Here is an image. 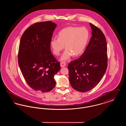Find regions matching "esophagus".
<instances>
[{
	"label": "esophagus",
	"mask_w": 126,
	"mask_h": 126,
	"mask_svg": "<svg viewBox=\"0 0 126 126\" xmlns=\"http://www.w3.org/2000/svg\"><path fill=\"white\" fill-rule=\"evenodd\" d=\"M66 66V63L64 62H61L60 63V66L61 67H64Z\"/></svg>",
	"instance_id": "1"
}]
</instances>
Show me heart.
Returning a JSON list of instances; mask_svg holds the SVG:
<instances>
[{
  "label": "heart",
  "mask_w": 126,
  "mask_h": 126,
  "mask_svg": "<svg viewBox=\"0 0 126 126\" xmlns=\"http://www.w3.org/2000/svg\"><path fill=\"white\" fill-rule=\"evenodd\" d=\"M89 35L88 30L85 27H66L59 32L58 38L51 39L50 47L53 53L58 56L65 46L66 50L60 60L66 61L68 60L72 55L77 57L82 53L88 42Z\"/></svg>",
  "instance_id": "heart-1"
}]
</instances>
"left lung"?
<instances>
[{"label": "left lung", "mask_w": 126, "mask_h": 126, "mask_svg": "<svg viewBox=\"0 0 126 126\" xmlns=\"http://www.w3.org/2000/svg\"><path fill=\"white\" fill-rule=\"evenodd\" d=\"M92 35L83 54L68 64L69 79L72 87L86 92L100 82L107 67V47L102 31L90 23Z\"/></svg>", "instance_id": "1"}]
</instances>
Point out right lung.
Here are the masks:
<instances>
[{"instance_id":"add662e5","label":"right lung","mask_w":126,"mask_h":126,"mask_svg":"<svg viewBox=\"0 0 126 126\" xmlns=\"http://www.w3.org/2000/svg\"><path fill=\"white\" fill-rule=\"evenodd\" d=\"M56 27L51 21L32 24L24 31L19 44L18 65L24 78L32 89L42 93L54 88V76L60 69L50 48Z\"/></svg>"}]
</instances>
